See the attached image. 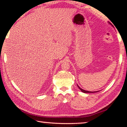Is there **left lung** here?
Masks as SVG:
<instances>
[{"instance_id": "8db88e82", "label": "left lung", "mask_w": 127, "mask_h": 127, "mask_svg": "<svg viewBox=\"0 0 127 127\" xmlns=\"http://www.w3.org/2000/svg\"><path fill=\"white\" fill-rule=\"evenodd\" d=\"M78 88L80 89V90L81 91H82V92H83V93H95V92H98V91H95V92H91V91H85V90H84V89H83L81 88L80 87H79L78 86Z\"/></svg>"}]
</instances>
